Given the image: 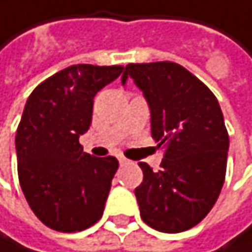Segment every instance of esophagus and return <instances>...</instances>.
Wrapping results in <instances>:
<instances>
[{"label": "esophagus", "mask_w": 252, "mask_h": 252, "mask_svg": "<svg viewBox=\"0 0 252 252\" xmlns=\"http://www.w3.org/2000/svg\"><path fill=\"white\" fill-rule=\"evenodd\" d=\"M118 161H120V164H126L129 160H127V158H125V157H118Z\"/></svg>", "instance_id": "34e87169"}]
</instances>
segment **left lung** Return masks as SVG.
<instances>
[{
	"mask_svg": "<svg viewBox=\"0 0 252 252\" xmlns=\"http://www.w3.org/2000/svg\"><path fill=\"white\" fill-rule=\"evenodd\" d=\"M127 78L143 92L151 132L166 146L161 169L138 163L143 182L135 188L140 216L161 232H182L200 223L217 202L226 172L229 137L214 94L177 63L127 64Z\"/></svg>",
	"mask_w": 252,
	"mask_h": 252,
	"instance_id": "obj_1",
	"label": "left lung"
}]
</instances>
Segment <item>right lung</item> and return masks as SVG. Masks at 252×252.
<instances>
[{"label": "right lung", "mask_w": 252, "mask_h": 252, "mask_svg": "<svg viewBox=\"0 0 252 252\" xmlns=\"http://www.w3.org/2000/svg\"><path fill=\"white\" fill-rule=\"evenodd\" d=\"M122 66L75 64L35 88L16 130L18 177L29 206L49 228L77 232L96 223L118 169L115 157L84 152L94 98Z\"/></svg>", "instance_id": "right-lung-1"}]
</instances>
